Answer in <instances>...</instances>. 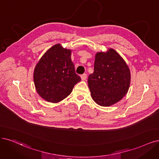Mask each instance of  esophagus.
<instances>
[{"instance_id":"obj_1","label":"esophagus","mask_w":159,"mask_h":159,"mask_svg":"<svg viewBox=\"0 0 159 159\" xmlns=\"http://www.w3.org/2000/svg\"><path fill=\"white\" fill-rule=\"evenodd\" d=\"M80 77H81L82 80H85L86 79V78H87V75L85 74V73L83 74V75L80 76Z\"/></svg>"}]
</instances>
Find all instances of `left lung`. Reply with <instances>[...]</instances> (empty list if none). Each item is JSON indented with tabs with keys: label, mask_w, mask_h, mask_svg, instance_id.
I'll list each match as a JSON object with an SVG mask.
<instances>
[{
	"label": "left lung",
	"mask_w": 159,
	"mask_h": 159,
	"mask_svg": "<svg viewBox=\"0 0 159 159\" xmlns=\"http://www.w3.org/2000/svg\"><path fill=\"white\" fill-rule=\"evenodd\" d=\"M130 79V69L115 50L98 52L93 73L88 79L93 100L104 107L119 102L128 91Z\"/></svg>",
	"instance_id": "obj_1"
}]
</instances>
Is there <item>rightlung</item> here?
Segmentation results:
<instances>
[{
    "mask_svg": "<svg viewBox=\"0 0 159 159\" xmlns=\"http://www.w3.org/2000/svg\"><path fill=\"white\" fill-rule=\"evenodd\" d=\"M70 55L71 51L57 44L47 50L35 66L34 86L39 96L46 101L57 103L63 100L80 81Z\"/></svg>",
    "mask_w": 159,
    "mask_h": 159,
    "instance_id": "obj_1",
    "label": "right lung"
}]
</instances>
